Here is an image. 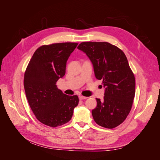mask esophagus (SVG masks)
Wrapping results in <instances>:
<instances>
[{
  "label": "esophagus",
  "instance_id": "34e87169",
  "mask_svg": "<svg viewBox=\"0 0 160 160\" xmlns=\"http://www.w3.org/2000/svg\"><path fill=\"white\" fill-rule=\"evenodd\" d=\"M88 98H87V97H84V96H83V95H79V99H80V100H83V99H87Z\"/></svg>",
  "mask_w": 160,
  "mask_h": 160
}]
</instances>
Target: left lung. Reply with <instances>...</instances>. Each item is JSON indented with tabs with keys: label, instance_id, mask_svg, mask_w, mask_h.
Segmentation results:
<instances>
[{
	"label": "left lung",
	"instance_id": "1",
	"mask_svg": "<svg viewBox=\"0 0 160 160\" xmlns=\"http://www.w3.org/2000/svg\"><path fill=\"white\" fill-rule=\"evenodd\" d=\"M77 49L89 57L105 88L103 101L96 98L97 107L92 110L94 121L105 128L118 126L129 113L135 96V77L126 56L107 42H83Z\"/></svg>",
	"mask_w": 160,
	"mask_h": 160
}]
</instances>
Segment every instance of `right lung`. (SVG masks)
Returning <instances> with one entry per match:
<instances>
[{"mask_svg": "<svg viewBox=\"0 0 160 160\" xmlns=\"http://www.w3.org/2000/svg\"><path fill=\"white\" fill-rule=\"evenodd\" d=\"M77 45L61 42L41 46L27 67L24 88L28 102L37 119L48 126L69 122L78 105V97L64 94L56 85L65 75L67 61Z\"/></svg>", "mask_w": 160, "mask_h": 160, "instance_id": "obj_1", "label": "right lung"}]
</instances>
